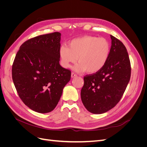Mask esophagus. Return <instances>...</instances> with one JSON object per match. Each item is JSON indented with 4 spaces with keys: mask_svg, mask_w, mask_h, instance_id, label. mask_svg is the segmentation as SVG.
Returning <instances> with one entry per match:
<instances>
[{
    "mask_svg": "<svg viewBox=\"0 0 147 147\" xmlns=\"http://www.w3.org/2000/svg\"><path fill=\"white\" fill-rule=\"evenodd\" d=\"M77 74H75V73H74V72H72V74H71V77H72V78H75V77H77Z\"/></svg>",
    "mask_w": 147,
    "mask_h": 147,
    "instance_id": "esophagus-1",
    "label": "esophagus"
}]
</instances>
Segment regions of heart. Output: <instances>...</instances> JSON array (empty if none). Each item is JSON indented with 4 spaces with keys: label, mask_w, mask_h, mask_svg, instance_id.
Instances as JSON below:
<instances>
[{
    "label": "heart",
    "mask_w": 147,
    "mask_h": 147,
    "mask_svg": "<svg viewBox=\"0 0 147 147\" xmlns=\"http://www.w3.org/2000/svg\"><path fill=\"white\" fill-rule=\"evenodd\" d=\"M68 47H61L59 55L61 64L65 68H69L71 64L78 59L80 63L76 69L85 70L88 73H95L100 70L107 61L110 45L104 38L86 35L73 39Z\"/></svg>",
    "instance_id": "1"
}]
</instances>
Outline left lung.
<instances>
[{
    "label": "left lung",
    "mask_w": 147,
    "mask_h": 147,
    "mask_svg": "<svg viewBox=\"0 0 147 147\" xmlns=\"http://www.w3.org/2000/svg\"><path fill=\"white\" fill-rule=\"evenodd\" d=\"M112 46L105 65L94 74L84 77L81 90L83 104L94 114L107 112L116 105L130 80L131 67L124 44L110 35Z\"/></svg>",
    "instance_id": "8db88e82"
}]
</instances>
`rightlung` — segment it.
Segmentation results:
<instances>
[{"instance_id": "right-lung-1", "label": "right lung", "mask_w": 147, "mask_h": 147, "mask_svg": "<svg viewBox=\"0 0 147 147\" xmlns=\"http://www.w3.org/2000/svg\"><path fill=\"white\" fill-rule=\"evenodd\" d=\"M61 33L38 35L24 42L12 65V79L29 109L45 113L55 109L71 71L59 64Z\"/></svg>"}]
</instances>
